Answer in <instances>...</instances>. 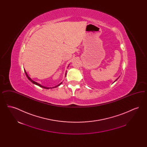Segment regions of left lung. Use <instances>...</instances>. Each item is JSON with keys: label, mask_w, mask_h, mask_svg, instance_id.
Returning a JSON list of instances; mask_svg holds the SVG:
<instances>
[{"label": "left lung", "mask_w": 147, "mask_h": 147, "mask_svg": "<svg viewBox=\"0 0 147 147\" xmlns=\"http://www.w3.org/2000/svg\"><path fill=\"white\" fill-rule=\"evenodd\" d=\"M117 80V79H116V80H115V81H116V80Z\"/></svg>", "instance_id": "left-lung-1"}]
</instances>
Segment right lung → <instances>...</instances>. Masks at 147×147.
Masks as SVG:
<instances>
[{
    "label": "right lung",
    "instance_id": "1",
    "mask_svg": "<svg viewBox=\"0 0 147 147\" xmlns=\"http://www.w3.org/2000/svg\"><path fill=\"white\" fill-rule=\"evenodd\" d=\"M25 74H26V77H28V80H30V81H31L32 83H34V84H36V85H38L39 86H40V87H42L43 88H44V89H51V88H56V87H57V86H58L59 85H60L61 84H62V83H61L60 84H58V85H57L56 86H55V87H53V88H47V87H45V86H42L41 85H40V84H38V83H37L36 82H35L34 81H33L30 77H28V74L26 73V71L25 70Z\"/></svg>",
    "mask_w": 147,
    "mask_h": 147
}]
</instances>
